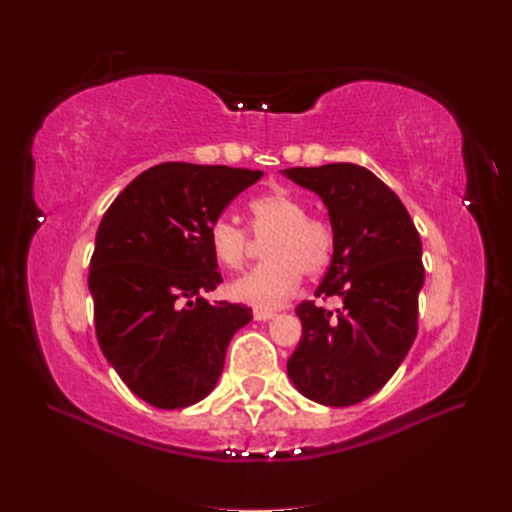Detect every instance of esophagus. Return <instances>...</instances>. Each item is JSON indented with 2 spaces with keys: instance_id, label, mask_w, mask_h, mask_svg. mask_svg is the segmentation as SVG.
Listing matches in <instances>:
<instances>
[{
  "instance_id": "obj_1",
  "label": "esophagus",
  "mask_w": 512,
  "mask_h": 512,
  "mask_svg": "<svg viewBox=\"0 0 512 512\" xmlns=\"http://www.w3.org/2000/svg\"><path fill=\"white\" fill-rule=\"evenodd\" d=\"M254 318H256V320H271V318H275V312H273V309L256 307V309H254Z\"/></svg>"
}]
</instances>
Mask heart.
<instances>
[{
  "mask_svg": "<svg viewBox=\"0 0 512 512\" xmlns=\"http://www.w3.org/2000/svg\"><path fill=\"white\" fill-rule=\"evenodd\" d=\"M252 232L266 239L262 262L230 286L232 297L258 307H277L297 290L301 275H320L335 250V232L329 220L307 215V205L288 190H273L250 203ZM213 256L226 269H241L252 250V237L237 220L220 215L209 224Z\"/></svg>",
  "mask_w": 512,
  "mask_h": 512,
  "instance_id": "heart-1",
  "label": "heart"
}]
</instances>
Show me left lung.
I'll use <instances>...</instances> for the list:
<instances>
[{
  "label": "left lung",
  "instance_id": "obj_1",
  "mask_svg": "<svg viewBox=\"0 0 512 512\" xmlns=\"http://www.w3.org/2000/svg\"><path fill=\"white\" fill-rule=\"evenodd\" d=\"M284 175L329 209L335 250L314 294L344 301L335 314L314 301L294 309L303 335L288 376L322 406H354L391 380L414 344L425 282L421 237L397 194L363 166H297Z\"/></svg>",
  "mask_w": 512,
  "mask_h": 512
}]
</instances>
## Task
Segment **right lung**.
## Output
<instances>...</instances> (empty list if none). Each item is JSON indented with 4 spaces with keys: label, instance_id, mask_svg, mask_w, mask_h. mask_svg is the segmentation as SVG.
<instances>
[{
    "label": "right lung",
    "instance_id": "1",
    "mask_svg": "<svg viewBox=\"0 0 512 512\" xmlns=\"http://www.w3.org/2000/svg\"><path fill=\"white\" fill-rule=\"evenodd\" d=\"M262 170L164 162L106 209L89 262L98 344L128 389L175 410L205 399L232 335L252 320L239 303L200 297L222 282L209 224Z\"/></svg>",
    "mask_w": 512,
    "mask_h": 512
}]
</instances>
